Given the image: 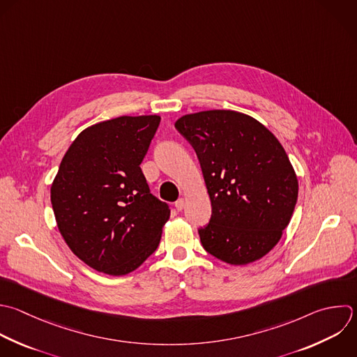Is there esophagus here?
I'll list each match as a JSON object with an SVG mask.
<instances>
[{
	"label": "esophagus",
	"instance_id": "34e87169",
	"mask_svg": "<svg viewBox=\"0 0 357 357\" xmlns=\"http://www.w3.org/2000/svg\"><path fill=\"white\" fill-rule=\"evenodd\" d=\"M184 198H178L176 202H174V206H176V209L177 211H183V208H184Z\"/></svg>",
	"mask_w": 357,
	"mask_h": 357
}]
</instances>
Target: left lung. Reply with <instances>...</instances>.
<instances>
[{
	"mask_svg": "<svg viewBox=\"0 0 357 357\" xmlns=\"http://www.w3.org/2000/svg\"><path fill=\"white\" fill-rule=\"evenodd\" d=\"M174 126L194 148L211 198L209 223L198 229L202 247L231 265L268 254L298 192L280 142L255 119L231 110L187 114Z\"/></svg>",
	"mask_w": 357,
	"mask_h": 357,
	"instance_id": "obj_1",
	"label": "left lung"
}]
</instances>
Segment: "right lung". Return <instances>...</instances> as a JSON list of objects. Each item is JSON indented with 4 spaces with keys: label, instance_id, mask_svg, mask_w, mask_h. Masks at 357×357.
Returning a JSON list of instances; mask_svg holds the SVG:
<instances>
[{
    "label": "right lung",
    "instance_id": "right-lung-1",
    "mask_svg": "<svg viewBox=\"0 0 357 357\" xmlns=\"http://www.w3.org/2000/svg\"><path fill=\"white\" fill-rule=\"evenodd\" d=\"M159 116H123L84 130L52 185L57 226L71 251L107 275L135 271L159 245L170 216L139 167Z\"/></svg>",
    "mask_w": 357,
    "mask_h": 357
}]
</instances>
